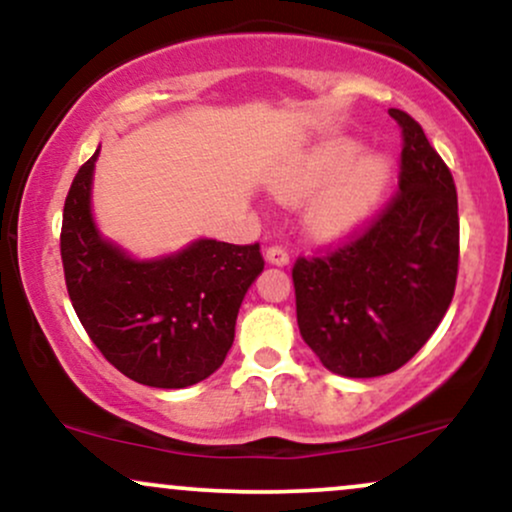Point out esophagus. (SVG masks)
<instances>
[{
    "label": "esophagus",
    "mask_w": 512,
    "mask_h": 512,
    "mask_svg": "<svg viewBox=\"0 0 512 512\" xmlns=\"http://www.w3.org/2000/svg\"><path fill=\"white\" fill-rule=\"evenodd\" d=\"M264 260L269 264H274V267H286L289 264V252L284 248H279V245H274V248H269L264 252Z\"/></svg>",
    "instance_id": "34e87169"
}]
</instances>
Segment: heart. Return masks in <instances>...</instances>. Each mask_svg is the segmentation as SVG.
Returning <instances> with one entry per match:
<instances>
[{
	"mask_svg": "<svg viewBox=\"0 0 512 512\" xmlns=\"http://www.w3.org/2000/svg\"><path fill=\"white\" fill-rule=\"evenodd\" d=\"M356 139H332L296 156L279 170L272 192L279 202L298 204L317 195L305 214L310 236L342 240L366 223L383 202L392 178L385 154H363Z\"/></svg>",
	"mask_w": 512,
	"mask_h": 512,
	"instance_id": "b5f03b06",
	"label": "heart"
}]
</instances>
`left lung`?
I'll return each instance as SVG.
<instances>
[{
	"instance_id": "left-lung-1",
	"label": "left lung",
	"mask_w": 512,
	"mask_h": 512,
	"mask_svg": "<svg viewBox=\"0 0 512 512\" xmlns=\"http://www.w3.org/2000/svg\"><path fill=\"white\" fill-rule=\"evenodd\" d=\"M404 134L399 192L363 236L293 267L303 342L344 378L402 368L448 313L457 281L455 182L414 117L392 108Z\"/></svg>"
}]
</instances>
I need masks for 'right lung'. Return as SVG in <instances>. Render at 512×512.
I'll use <instances>...</instances> for the list:
<instances>
[{
	"instance_id": "1",
	"label": "right lung",
	"mask_w": 512,
	"mask_h": 512,
	"mask_svg": "<svg viewBox=\"0 0 512 512\" xmlns=\"http://www.w3.org/2000/svg\"><path fill=\"white\" fill-rule=\"evenodd\" d=\"M79 168L62 216V264L91 342L122 375L161 390L202 383L233 346L240 303L264 260L260 245L197 238L161 257L129 255L93 219V170Z\"/></svg>"
}]
</instances>
